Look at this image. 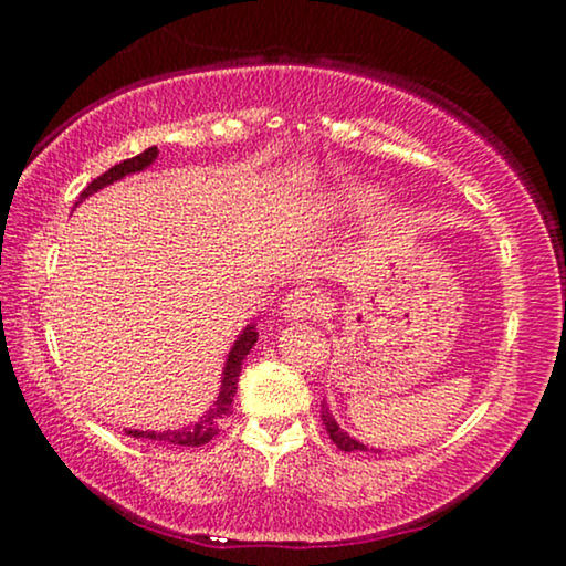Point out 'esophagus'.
Segmentation results:
<instances>
[{"label": "esophagus", "instance_id": "esophagus-1", "mask_svg": "<svg viewBox=\"0 0 566 566\" xmlns=\"http://www.w3.org/2000/svg\"><path fill=\"white\" fill-rule=\"evenodd\" d=\"M281 314L289 322H306L319 314V296L312 289H296L285 296Z\"/></svg>", "mask_w": 566, "mask_h": 566}]
</instances>
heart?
Listing matches in <instances>:
<instances>
[{
	"label": "heart",
	"mask_w": 566,
	"mask_h": 566,
	"mask_svg": "<svg viewBox=\"0 0 566 566\" xmlns=\"http://www.w3.org/2000/svg\"><path fill=\"white\" fill-rule=\"evenodd\" d=\"M384 192L378 188H345L339 192H329L324 203L329 208H339V211H368L381 203Z\"/></svg>",
	"instance_id": "1"
}]
</instances>
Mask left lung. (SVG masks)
Segmentation results:
<instances>
[{
	"instance_id": "left-lung-1",
	"label": "left lung",
	"mask_w": 566,
	"mask_h": 566,
	"mask_svg": "<svg viewBox=\"0 0 566 566\" xmlns=\"http://www.w3.org/2000/svg\"><path fill=\"white\" fill-rule=\"evenodd\" d=\"M322 422H324V430H327V436L332 443H335L339 451H347V453H355V451H370V453H381L378 448H368L366 443H360V440H355L350 432H345L339 428L335 417H332L327 401H322Z\"/></svg>"
}]
</instances>
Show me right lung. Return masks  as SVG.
<instances>
[{"label":"right lung","instance_id":"right-lung-1","mask_svg":"<svg viewBox=\"0 0 566 566\" xmlns=\"http://www.w3.org/2000/svg\"><path fill=\"white\" fill-rule=\"evenodd\" d=\"M157 157H159L157 146H149L146 151L136 154L134 159H126V161H120V165L111 167L105 175H99L97 180H92L87 188L82 190V196L76 203H82L84 198L92 196V192H97V190L107 188V185L123 180V177L144 172L146 167L154 165V159ZM254 343H258V332H254V324H247V327L242 329V335L234 339V345H231L227 363H223L219 397H216L211 409H208L203 417H198L196 422L185 424V428H180V430H126L128 436L159 440V443H172V446H190V448H198V446L208 443V440H213L221 432V424H223V420H227V415L231 412V401H234L239 374H242V363L247 355H250Z\"/></svg>","mask_w":566,"mask_h":566}]
</instances>
